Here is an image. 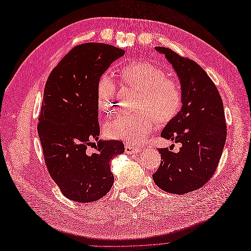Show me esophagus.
Here are the masks:
<instances>
[{"mask_svg":"<svg viewBox=\"0 0 251 251\" xmlns=\"http://www.w3.org/2000/svg\"><path fill=\"white\" fill-rule=\"evenodd\" d=\"M141 148L140 147H137V146H131V144H126V153L127 154H136L138 153V151H140Z\"/></svg>","mask_w":251,"mask_h":251,"instance_id":"esophagus-1","label":"esophagus"}]
</instances>
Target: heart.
<instances>
[{
	"label": "heart",
	"mask_w": 251,
	"mask_h": 251,
	"mask_svg": "<svg viewBox=\"0 0 251 251\" xmlns=\"http://www.w3.org/2000/svg\"><path fill=\"white\" fill-rule=\"evenodd\" d=\"M117 73L126 86L139 90L135 102L138 110L123 114L108 125L105 133L109 137L139 142L153 130L156 118L164 125L178 115L183 101L181 86L176 79L168 77L160 67L136 60L119 67ZM115 95V82L102 75L97 81L96 100L105 115L112 116L117 112Z\"/></svg>",
	"instance_id": "obj_1"
}]
</instances>
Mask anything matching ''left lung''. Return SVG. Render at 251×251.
<instances>
[{
	"label": "left lung",
	"instance_id": "8db88e82",
	"mask_svg": "<svg viewBox=\"0 0 251 251\" xmlns=\"http://www.w3.org/2000/svg\"><path fill=\"white\" fill-rule=\"evenodd\" d=\"M156 50L178 74L183 105L161 133V137L180 143L181 148L178 153L158 149L161 162L153 179L162 191L183 195L201 188L218 168L227 134L223 101L201 66L170 48Z\"/></svg>",
	"mask_w": 251,
	"mask_h": 251
}]
</instances>
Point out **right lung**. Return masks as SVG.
I'll return each mask as SVG.
<instances>
[{
    "label": "right lung",
    "instance_id": "1",
    "mask_svg": "<svg viewBox=\"0 0 251 251\" xmlns=\"http://www.w3.org/2000/svg\"><path fill=\"white\" fill-rule=\"evenodd\" d=\"M123 49L101 43L73 47L49 75L37 124L47 170L66 198L80 203L101 199L111 189L113 157L125 151L119 140L98 141L96 86ZM97 141L95 145L93 141ZM97 151L91 154L89 146Z\"/></svg>",
    "mask_w": 251,
    "mask_h": 251
}]
</instances>
